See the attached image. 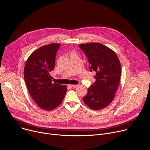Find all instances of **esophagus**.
Here are the masks:
<instances>
[{"label":"esophagus","mask_w":150,"mask_h":150,"mask_svg":"<svg viewBox=\"0 0 150 150\" xmlns=\"http://www.w3.org/2000/svg\"><path fill=\"white\" fill-rule=\"evenodd\" d=\"M78 86V85H76H76H74V84H73V85H72V84H71V85H69V86H71V87H73V88L76 87Z\"/></svg>","instance_id":"obj_1"}]
</instances>
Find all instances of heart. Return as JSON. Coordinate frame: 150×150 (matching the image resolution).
Instances as JSON below:
<instances>
[{"label":"heart","instance_id":"heart-1","mask_svg":"<svg viewBox=\"0 0 150 150\" xmlns=\"http://www.w3.org/2000/svg\"><path fill=\"white\" fill-rule=\"evenodd\" d=\"M72 52H75V51H72Z\"/></svg>","mask_w":150,"mask_h":150}]
</instances>
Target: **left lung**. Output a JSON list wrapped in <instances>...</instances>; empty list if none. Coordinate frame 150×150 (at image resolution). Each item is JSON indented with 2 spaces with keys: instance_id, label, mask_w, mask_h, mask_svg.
Instances as JSON below:
<instances>
[{
  "instance_id": "obj_1",
  "label": "left lung",
  "mask_w": 150,
  "mask_h": 150,
  "mask_svg": "<svg viewBox=\"0 0 150 150\" xmlns=\"http://www.w3.org/2000/svg\"><path fill=\"white\" fill-rule=\"evenodd\" d=\"M79 46L87 57L90 71L96 73V81L88 88L83 101L93 110H102L115 98L121 75L120 60L112 50L100 43L81 44Z\"/></svg>"
}]
</instances>
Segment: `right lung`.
Listing matches in <instances>:
<instances>
[{
	"label": "right lung",
	"mask_w": 150,
	"mask_h": 150,
	"mask_svg": "<svg viewBox=\"0 0 150 150\" xmlns=\"http://www.w3.org/2000/svg\"><path fill=\"white\" fill-rule=\"evenodd\" d=\"M60 45L54 43L40 47L30 54L24 66V80L30 96L39 107L46 111L59 106L67 91L66 86L52 83L50 75Z\"/></svg>",
	"instance_id": "right-lung-1"
}]
</instances>
